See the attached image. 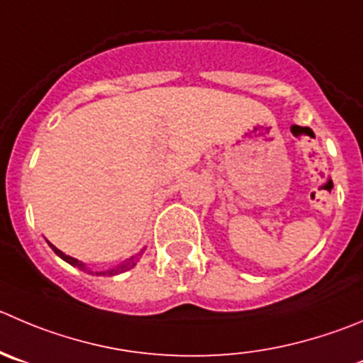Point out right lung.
<instances>
[{"instance_id":"right-lung-1","label":"right lung","mask_w":363,"mask_h":363,"mask_svg":"<svg viewBox=\"0 0 363 363\" xmlns=\"http://www.w3.org/2000/svg\"><path fill=\"white\" fill-rule=\"evenodd\" d=\"M51 247H53V251L55 253L58 255V257L62 258V260H65L67 262V264H71V265H74V267H80V269H85V265L82 264V262H78L76 260V258H72V257H69V255H65V253H62L60 250H57V247L53 246V244H50ZM135 260H137V257H132L130 258V260L126 262V264H123V265H119V267L117 269H112V271H106V272H96V274H103V276H113V274H117V272H124V271H128V269H132L133 265H135Z\"/></svg>"}]
</instances>
